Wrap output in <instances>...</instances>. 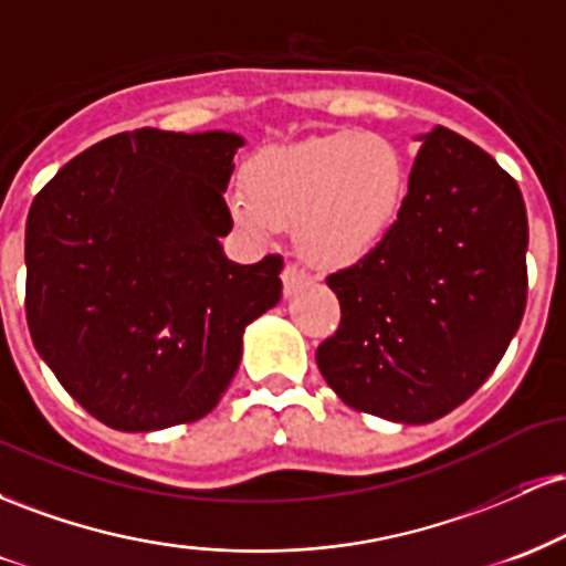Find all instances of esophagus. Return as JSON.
<instances>
[{
	"instance_id": "1",
	"label": "esophagus",
	"mask_w": 566,
	"mask_h": 566,
	"mask_svg": "<svg viewBox=\"0 0 566 566\" xmlns=\"http://www.w3.org/2000/svg\"><path fill=\"white\" fill-rule=\"evenodd\" d=\"M282 282H284V295H295V292L308 287L311 276L305 274L303 269H297V265H287V269L282 271Z\"/></svg>"
}]
</instances>
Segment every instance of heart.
<instances>
[{
    "label": "heart",
    "mask_w": 566,
    "mask_h": 566,
    "mask_svg": "<svg viewBox=\"0 0 566 566\" xmlns=\"http://www.w3.org/2000/svg\"><path fill=\"white\" fill-rule=\"evenodd\" d=\"M231 216L255 239L295 223V242L311 263L350 265L378 250L405 201L407 172L394 143L356 129L269 146L244 167Z\"/></svg>",
    "instance_id": "obj_1"
}]
</instances>
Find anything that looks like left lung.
I'll use <instances>...</instances> for the list:
<instances>
[{
    "label": "left lung",
    "instance_id": "1",
    "mask_svg": "<svg viewBox=\"0 0 566 566\" xmlns=\"http://www.w3.org/2000/svg\"><path fill=\"white\" fill-rule=\"evenodd\" d=\"M407 197L378 250L327 276L340 327L316 348L359 412L420 426L463 405L503 359L527 305L516 180L463 135H420Z\"/></svg>",
    "mask_w": 566,
    "mask_h": 566
}]
</instances>
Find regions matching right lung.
<instances>
[{
    "label": "right lung",
    "instance_id": "1",
    "mask_svg": "<svg viewBox=\"0 0 566 566\" xmlns=\"http://www.w3.org/2000/svg\"><path fill=\"white\" fill-rule=\"evenodd\" d=\"M237 133L143 127L61 167L25 220V319L61 386L116 431L205 418L250 322L282 297V258L239 265L220 237Z\"/></svg>",
    "mask_w": 566,
    "mask_h": 566
}]
</instances>
